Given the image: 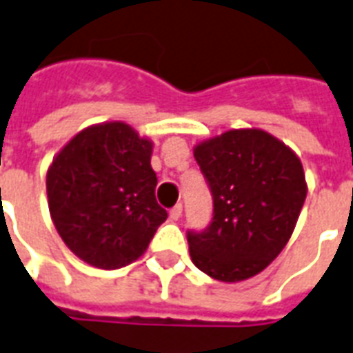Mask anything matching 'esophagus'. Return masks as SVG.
Masks as SVG:
<instances>
[{
	"label": "esophagus",
	"instance_id": "esophagus-1",
	"mask_svg": "<svg viewBox=\"0 0 353 353\" xmlns=\"http://www.w3.org/2000/svg\"><path fill=\"white\" fill-rule=\"evenodd\" d=\"M169 217H171L173 221L180 219V217H182V205L173 206V208H171V212H169Z\"/></svg>",
	"mask_w": 353,
	"mask_h": 353
}]
</instances>
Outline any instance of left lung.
<instances>
[{
	"mask_svg": "<svg viewBox=\"0 0 353 353\" xmlns=\"http://www.w3.org/2000/svg\"><path fill=\"white\" fill-rule=\"evenodd\" d=\"M193 156L214 195L205 232H190L195 266L223 283L261 274L292 236L307 197L299 156L261 128H240L199 141Z\"/></svg>",
	"mask_w": 353,
	"mask_h": 353,
	"instance_id": "1",
	"label": "left lung"
}]
</instances>
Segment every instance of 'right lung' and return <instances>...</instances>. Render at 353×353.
I'll list each match as a JSON object with an SVG mask.
<instances>
[{
    "mask_svg": "<svg viewBox=\"0 0 353 353\" xmlns=\"http://www.w3.org/2000/svg\"><path fill=\"white\" fill-rule=\"evenodd\" d=\"M152 147L130 124L108 121L78 132L48 167L52 221L66 248L89 266H128L167 219L156 201Z\"/></svg>",
    "mask_w": 353,
    "mask_h": 353,
    "instance_id": "obj_1",
    "label": "right lung"
}]
</instances>
